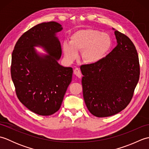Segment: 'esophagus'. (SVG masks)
<instances>
[{
  "mask_svg": "<svg viewBox=\"0 0 149 149\" xmlns=\"http://www.w3.org/2000/svg\"><path fill=\"white\" fill-rule=\"evenodd\" d=\"M74 74L75 75H76L77 77H78L79 78H81V76H82V74H81V71H80V70H79V68H75L74 69Z\"/></svg>",
  "mask_w": 149,
  "mask_h": 149,
  "instance_id": "obj_1",
  "label": "esophagus"
}]
</instances>
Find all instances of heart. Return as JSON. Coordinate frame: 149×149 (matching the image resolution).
Wrapping results in <instances>:
<instances>
[{"mask_svg": "<svg viewBox=\"0 0 149 149\" xmlns=\"http://www.w3.org/2000/svg\"><path fill=\"white\" fill-rule=\"evenodd\" d=\"M112 40L108 34L93 29L75 31L69 42H64L63 50L65 58L73 61L81 51V58L85 63L94 64L102 59L111 47Z\"/></svg>", "mask_w": 149, "mask_h": 149, "instance_id": "b5f03b06", "label": "heart"}]
</instances>
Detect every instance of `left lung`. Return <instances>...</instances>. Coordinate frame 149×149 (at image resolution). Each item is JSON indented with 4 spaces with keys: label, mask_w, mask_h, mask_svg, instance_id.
Listing matches in <instances>:
<instances>
[{
    "label": "left lung",
    "mask_w": 149,
    "mask_h": 149,
    "mask_svg": "<svg viewBox=\"0 0 149 149\" xmlns=\"http://www.w3.org/2000/svg\"><path fill=\"white\" fill-rule=\"evenodd\" d=\"M113 30L115 48L98 63L81 66L84 102L97 117L110 116L124 109L140 77L138 55L133 43L125 34Z\"/></svg>",
    "instance_id": "left-lung-1"
}]
</instances>
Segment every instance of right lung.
<instances>
[{"mask_svg":"<svg viewBox=\"0 0 149 149\" xmlns=\"http://www.w3.org/2000/svg\"><path fill=\"white\" fill-rule=\"evenodd\" d=\"M62 30L56 22L38 24L22 34L12 53L11 74L17 95L39 115L58 111L72 79V68L58 63L61 47L57 33ZM36 46L47 54L38 52Z\"/></svg>","mask_w":149,"mask_h":149,"instance_id":"obj_1","label":"right lung"}]
</instances>
